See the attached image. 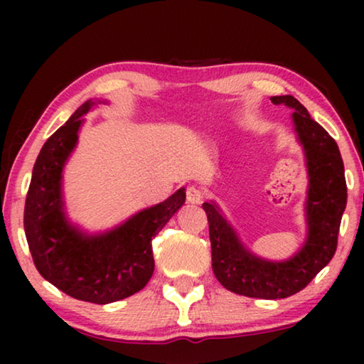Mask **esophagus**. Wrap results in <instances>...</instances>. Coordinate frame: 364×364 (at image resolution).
Masks as SVG:
<instances>
[{"label": "esophagus", "mask_w": 364, "mask_h": 364, "mask_svg": "<svg viewBox=\"0 0 364 364\" xmlns=\"http://www.w3.org/2000/svg\"><path fill=\"white\" fill-rule=\"evenodd\" d=\"M186 196H187V202L188 203H202V200H203V192L198 187H196V186L187 187Z\"/></svg>", "instance_id": "obj_1"}]
</instances>
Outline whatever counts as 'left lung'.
Listing matches in <instances>:
<instances>
[{"mask_svg":"<svg viewBox=\"0 0 364 364\" xmlns=\"http://www.w3.org/2000/svg\"><path fill=\"white\" fill-rule=\"evenodd\" d=\"M275 106L291 107L298 141L308 168V235L301 250L285 262H268L248 252L215 202L203 203L208 218L212 268L217 280L238 295L278 300L303 290L335 255L338 232L346 207L343 159L330 134L313 121L306 107L293 96H273Z\"/></svg>","mask_w":364,"mask_h":364,"instance_id":"left-lung-1","label":"left lung"}]
</instances>
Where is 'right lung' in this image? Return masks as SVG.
<instances>
[{
  "instance_id": "1",
  "label": "right lung",
  "mask_w": 364,
  "mask_h": 364,
  "mask_svg": "<svg viewBox=\"0 0 364 364\" xmlns=\"http://www.w3.org/2000/svg\"><path fill=\"white\" fill-rule=\"evenodd\" d=\"M92 104L84 102L44 142L28 188L24 232L44 280L76 300L106 305L134 295L151 280L152 238L183 205L186 191L178 188L167 200L144 208L106 233L87 235L71 225L63 210V168Z\"/></svg>"
}]
</instances>
